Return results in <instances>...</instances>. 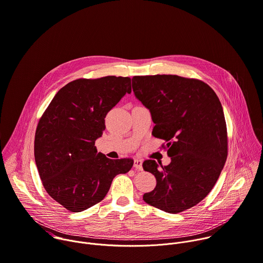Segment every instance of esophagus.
I'll list each match as a JSON object with an SVG mask.
<instances>
[{
    "label": "esophagus",
    "mask_w": 263,
    "mask_h": 263,
    "mask_svg": "<svg viewBox=\"0 0 263 263\" xmlns=\"http://www.w3.org/2000/svg\"><path fill=\"white\" fill-rule=\"evenodd\" d=\"M133 167L138 169V170H142V160L139 159H134V164Z\"/></svg>",
    "instance_id": "esophagus-1"
}]
</instances>
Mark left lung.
<instances>
[{
  "instance_id": "1",
  "label": "left lung",
  "mask_w": 263,
  "mask_h": 263,
  "mask_svg": "<svg viewBox=\"0 0 263 263\" xmlns=\"http://www.w3.org/2000/svg\"><path fill=\"white\" fill-rule=\"evenodd\" d=\"M136 98L149 109L153 135L164 139L171 162L142 163L156 188L143 200L170 214L199 203L212 191L227 159V128L221 102L202 80L178 75L134 76Z\"/></svg>"
}]
</instances>
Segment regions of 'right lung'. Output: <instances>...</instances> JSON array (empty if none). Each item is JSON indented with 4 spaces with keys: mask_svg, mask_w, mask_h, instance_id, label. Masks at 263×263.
Listing matches in <instances>:
<instances>
[{
    "mask_svg": "<svg viewBox=\"0 0 263 263\" xmlns=\"http://www.w3.org/2000/svg\"><path fill=\"white\" fill-rule=\"evenodd\" d=\"M126 93L130 77L79 78L62 87L39 120L34 155L42 185L72 213L100 202L117 174L133 166V159L111 160L95 146L107 112Z\"/></svg>",
    "mask_w": 263,
    "mask_h": 263,
    "instance_id": "right-lung-1",
    "label": "right lung"
}]
</instances>
